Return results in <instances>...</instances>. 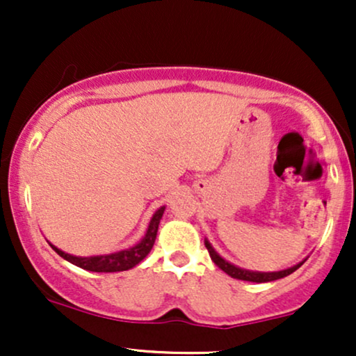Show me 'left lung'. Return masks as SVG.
<instances>
[{"label":"left lung","mask_w":356,"mask_h":356,"mask_svg":"<svg viewBox=\"0 0 356 356\" xmlns=\"http://www.w3.org/2000/svg\"><path fill=\"white\" fill-rule=\"evenodd\" d=\"M206 248H207V251H209L211 259L216 263V266L222 269V271L226 273V275H229L231 277H236V280L252 281V283H269V281L281 280V277H284V276L291 275V273H295L296 269L305 263V261H301V263H298V264H295V266H291V268H288V269H283V271H273V273L249 271V269H243V268L234 266V264H231L229 261H226V259H224V257H220L218 252L214 251V248L211 246V243L207 239H206Z\"/></svg>","instance_id":"8db88e82"}]
</instances>
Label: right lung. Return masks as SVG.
Returning a JSON list of instances; mask_svg holds the SVG:
<instances>
[{
  "label": "right lung",
  "mask_w": 356,
  "mask_h": 356,
  "mask_svg": "<svg viewBox=\"0 0 356 356\" xmlns=\"http://www.w3.org/2000/svg\"><path fill=\"white\" fill-rule=\"evenodd\" d=\"M164 211H165V206H162L161 209L155 211L152 219H150L149 222V227H147L144 238L138 241L136 246L124 249V251L112 252V254L81 257V256H72L68 254V252H63L61 249L53 246V244H50V246L53 248V251H55L56 254H60L63 259H67L68 263L75 264V266H79L81 269H87V271H93V273L127 271V269L137 266V264L150 252V249H152L155 243V238H157L159 222H161Z\"/></svg>",
  "instance_id": "obj_1"
}]
</instances>
